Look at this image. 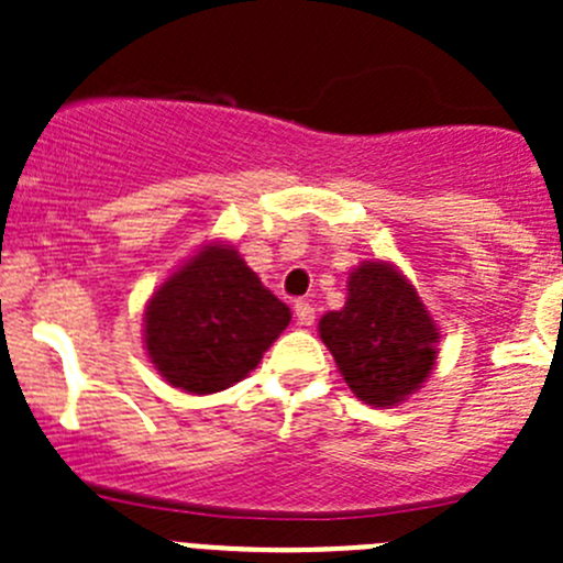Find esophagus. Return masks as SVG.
<instances>
[{"label":"esophagus","mask_w":563,"mask_h":563,"mask_svg":"<svg viewBox=\"0 0 563 563\" xmlns=\"http://www.w3.org/2000/svg\"><path fill=\"white\" fill-rule=\"evenodd\" d=\"M294 316H297V323H302V327H310V323L316 321V308L310 302H297V308H294Z\"/></svg>","instance_id":"34e87169"}]
</instances>
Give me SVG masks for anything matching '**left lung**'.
I'll return each instance as SVG.
<instances>
[{"label":"left lung","instance_id":"8db88e82","mask_svg":"<svg viewBox=\"0 0 563 563\" xmlns=\"http://www.w3.org/2000/svg\"><path fill=\"white\" fill-rule=\"evenodd\" d=\"M345 384L367 406H397L424 384L439 360V329L417 288L389 261L349 275V299L318 321Z\"/></svg>","mask_w":563,"mask_h":563}]
</instances>
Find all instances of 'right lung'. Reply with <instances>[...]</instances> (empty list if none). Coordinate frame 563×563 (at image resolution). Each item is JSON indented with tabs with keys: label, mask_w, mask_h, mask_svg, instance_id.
<instances>
[{
	"label": "right lung",
	"mask_w": 563,
	"mask_h": 563,
	"mask_svg": "<svg viewBox=\"0 0 563 563\" xmlns=\"http://www.w3.org/2000/svg\"><path fill=\"white\" fill-rule=\"evenodd\" d=\"M288 321V305L264 288L245 258L209 242L152 294L144 343L172 387L212 395L255 371Z\"/></svg>",
	"instance_id": "1"
}]
</instances>
